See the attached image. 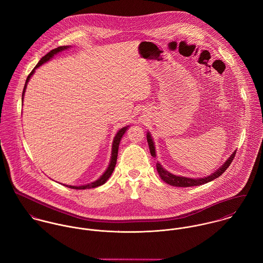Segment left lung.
Instances as JSON below:
<instances>
[{"label":"left lung","mask_w":263,"mask_h":263,"mask_svg":"<svg viewBox=\"0 0 263 263\" xmlns=\"http://www.w3.org/2000/svg\"><path fill=\"white\" fill-rule=\"evenodd\" d=\"M146 139L148 142V146H149V151H151V155L154 158H157V153H156V145L154 142V139L151 135L149 132H147L146 134ZM236 155V151L230 156V158H228L222 165H220L215 172H213L212 174H210V176L203 177V178H187V177H181V176H176L170 172H167L159 162H157V170H158V175L160 177V179L165 182L168 185L175 186V187H192V186H199V185H203L205 183L211 182L212 180L218 178L228 167L229 165L232 163L233 159L235 158Z\"/></svg>","instance_id":"left-lung-1"}]
</instances>
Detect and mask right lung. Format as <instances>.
I'll list each match as a JSON object with an SVG mask.
<instances>
[{
  "label": "right lung",
  "instance_id": "1",
  "mask_svg": "<svg viewBox=\"0 0 263 263\" xmlns=\"http://www.w3.org/2000/svg\"><path fill=\"white\" fill-rule=\"evenodd\" d=\"M70 48H71V46L59 47V48H57V49H54V50H52L50 53H47L45 57H43V58L41 59V61L37 63V65H36V66L34 67V69L30 72V74L28 75V77H27V79H26V82H25V85H24V88H23V92H22V103H23L25 90H26V87H27V83H28V81L30 80L31 76L34 74L35 70H36L39 67H41L43 64H45V63L49 62L50 60H52L53 58V55H55V54H58V53H61V52H64V51H66V50L70 49ZM129 127H130V126L123 127V128H121V129L117 132V134H116V136H115V138H114V141H112L111 156H110V159H109V163H108V165H107L105 173H104L98 180H96L95 182L85 184V185H80V186H72V185H65V184H63V185L66 186V187H68V188H71V189H78V190L91 189V188H96V187H99V186L104 185L105 182L108 180V178L110 177V175L112 174V172H114V170H115L116 162H117V157H118V151H119V144H120V142H121V139H122L123 135L125 134V132L128 130Z\"/></svg>",
  "mask_w": 263,
  "mask_h": 263
}]
</instances>
